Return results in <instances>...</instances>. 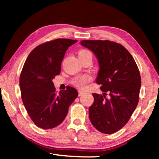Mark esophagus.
Listing matches in <instances>:
<instances>
[{"label": "esophagus", "instance_id": "obj_1", "mask_svg": "<svg viewBox=\"0 0 159 159\" xmlns=\"http://www.w3.org/2000/svg\"><path fill=\"white\" fill-rule=\"evenodd\" d=\"M83 94H84V93L82 92V91H80V90L79 91V96H82Z\"/></svg>", "mask_w": 159, "mask_h": 159}]
</instances>
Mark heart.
<instances>
[{
	"instance_id": "obj_1",
	"label": "heart",
	"mask_w": 159,
	"mask_h": 159,
	"mask_svg": "<svg viewBox=\"0 0 159 159\" xmlns=\"http://www.w3.org/2000/svg\"><path fill=\"white\" fill-rule=\"evenodd\" d=\"M78 55H79V58H83L86 57H92V54H91V52L89 50L85 49L80 50L79 51V52H78ZM91 80H92L91 76H88V75H85V76L75 78V79L72 80V83H73L74 85L76 86L78 88H83L85 84L89 83Z\"/></svg>"
}]
</instances>
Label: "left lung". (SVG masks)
Here are the masks:
<instances>
[{"label":"left lung","instance_id":"1","mask_svg":"<svg viewBox=\"0 0 159 159\" xmlns=\"http://www.w3.org/2000/svg\"><path fill=\"white\" fill-rule=\"evenodd\" d=\"M80 43L98 58L99 71L96 83L103 92V95L93 94L90 122L102 133H114L128 122L138 106L141 87L138 65L128 50L118 43L83 40Z\"/></svg>","mask_w":159,"mask_h":159}]
</instances>
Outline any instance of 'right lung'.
<instances>
[{"mask_svg": "<svg viewBox=\"0 0 159 159\" xmlns=\"http://www.w3.org/2000/svg\"><path fill=\"white\" fill-rule=\"evenodd\" d=\"M76 40L58 39L38 45L24 64L20 77L21 96L35 125L43 129L57 127L63 122L69 107L77 98L75 88L56 93L52 79L61 71L66 50Z\"/></svg>", "mask_w": 159, "mask_h": 159, "instance_id": "right-lung-1", "label": "right lung"}]
</instances>
